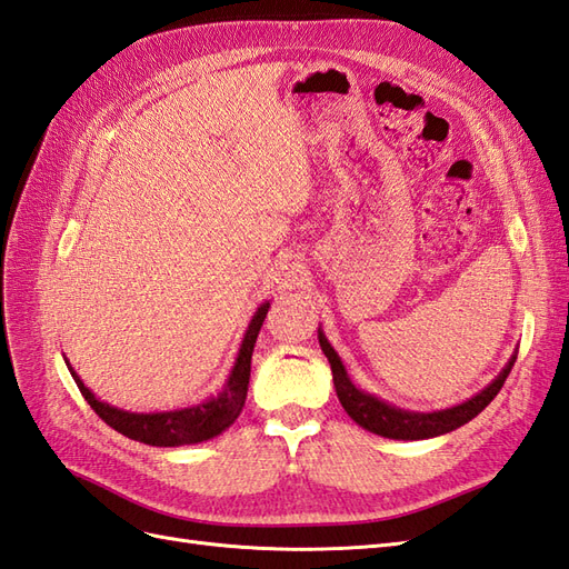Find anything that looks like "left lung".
Segmentation results:
<instances>
[{"label": "left lung", "instance_id": "8db88e82", "mask_svg": "<svg viewBox=\"0 0 569 569\" xmlns=\"http://www.w3.org/2000/svg\"><path fill=\"white\" fill-rule=\"evenodd\" d=\"M317 339L331 366L333 387H337V397L343 406V411L351 416L360 428H366L368 432H375L380 437H389V440H430V437H440L445 432L466 426L469 420H473L480 411H483L495 397H498V391L502 389L507 375L517 360V348H515V353L509 356L507 366L498 372V377H495L488 387L476 391L471 399L440 411H409L370 395L366 389L356 387L351 375H348L343 366L341 356L333 351V346L329 343L322 327L317 329Z\"/></svg>", "mask_w": 569, "mask_h": 569}]
</instances>
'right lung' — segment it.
I'll list each match as a JSON object with an SVG mask.
<instances>
[{"instance_id":"right-lung-1","label":"right lung","mask_w":569,"mask_h":569,"mask_svg":"<svg viewBox=\"0 0 569 569\" xmlns=\"http://www.w3.org/2000/svg\"><path fill=\"white\" fill-rule=\"evenodd\" d=\"M271 308V302L264 300L254 310L250 325H247L242 341L238 348L236 362L226 377L223 387L211 395L209 399H203L192 406H182V409H170V411H124L112 406L108 401H100L93 391L83 385L77 370L69 366V360L64 358L67 368L74 377V382L83 399L89 401L91 409L106 420L110 428L122 432L129 440H139L143 445L151 447H184V445H199L213 440V437L228 430L232 423H236L244 397H247V385H250V366H252V351L259 337V329L264 325V317Z\"/></svg>"}]
</instances>
